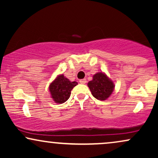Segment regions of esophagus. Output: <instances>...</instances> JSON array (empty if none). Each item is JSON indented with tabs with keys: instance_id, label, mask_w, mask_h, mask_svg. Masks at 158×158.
<instances>
[{
	"instance_id": "obj_1",
	"label": "esophagus",
	"mask_w": 158,
	"mask_h": 158,
	"mask_svg": "<svg viewBox=\"0 0 158 158\" xmlns=\"http://www.w3.org/2000/svg\"><path fill=\"white\" fill-rule=\"evenodd\" d=\"M79 82L81 83V84H82V85H84V84H85V83L87 82V80L85 79H81V80H79Z\"/></svg>"
}]
</instances>
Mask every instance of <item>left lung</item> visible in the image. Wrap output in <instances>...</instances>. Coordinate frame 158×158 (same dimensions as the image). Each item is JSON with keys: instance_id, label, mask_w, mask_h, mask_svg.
<instances>
[{"instance_id": "1", "label": "left lung", "mask_w": 158, "mask_h": 158, "mask_svg": "<svg viewBox=\"0 0 158 158\" xmlns=\"http://www.w3.org/2000/svg\"><path fill=\"white\" fill-rule=\"evenodd\" d=\"M88 86L92 95L98 100L102 101L111 95L115 85L106 74L99 72L94 75L93 79L88 83Z\"/></svg>"}]
</instances>
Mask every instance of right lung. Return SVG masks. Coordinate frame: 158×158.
<instances>
[{
  "mask_svg": "<svg viewBox=\"0 0 158 158\" xmlns=\"http://www.w3.org/2000/svg\"><path fill=\"white\" fill-rule=\"evenodd\" d=\"M78 84L77 81H70L63 74L59 75L49 86L51 97L56 103H64L70 97L71 90Z\"/></svg>",
  "mask_w": 158,
  "mask_h": 158,
  "instance_id": "right-lung-1",
  "label": "right lung"
}]
</instances>
